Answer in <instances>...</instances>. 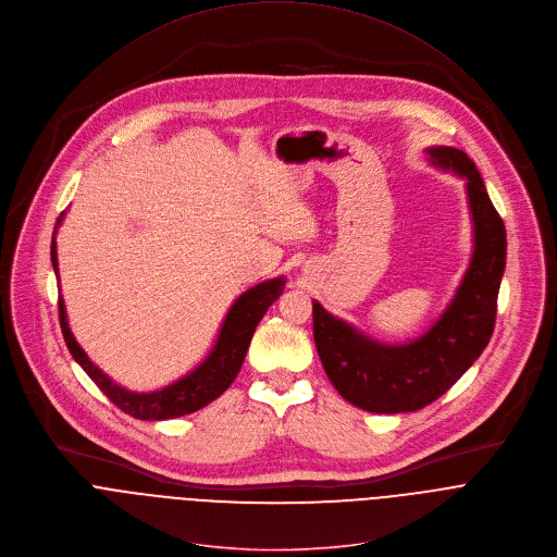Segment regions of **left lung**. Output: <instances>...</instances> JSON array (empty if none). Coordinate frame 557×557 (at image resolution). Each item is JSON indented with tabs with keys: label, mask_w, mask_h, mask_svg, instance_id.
<instances>
[{
	"label": "left lung",
	"mask_w": 557,
	"mask_h": 557,
	"mask_svg": "<svg viewBox=\"0 0 557 557\" xmlns=\"http://www.w3.org/2000/svg\"><path fill=\"white\" fill-rule=\"evenodd\" d=\"M429 161L466 181L474 232L470 264L450 304L418 338L385 343L312 301V332L334 389L369 413H409L444 396L481 356L494 332L507 236L474 161L459 148L431 146Z\"/></svg>",
	"instance_id": "1"
}]
</instances>
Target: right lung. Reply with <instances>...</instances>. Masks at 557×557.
Here are the masks:
<instances>
[{
	"label": "right lung",
	"mask_w": 557,
	"mask_h": 557,
	"mask_svg": "<svg viewBox=\"0 0 557 557\" xmlns=\"http://www.w3.org/2000/svg\"><path fill=\"white\" fill-rule=\"evenodd\" d=\"M63 216L65 212L57 221L54 236H52V251H50L57 277H59L57 230L61 227ZM284 286H286V277L280 275L245 290L227 310L210 354L193 369V372L154 392H131L117 385L115 381H111L96 362H91V358L85 354V349L78 345V341L70 330L63 297H59V317H61V330H63V338L67 343L70 354L85 369L87 376L98 385V389L124 413L137 420L161 422V420H172V418L195 413L230 389V385L236 381L240 367L245 362L251 336L260 319L267 314L269 306L282 295Z\"/></svg>",
	"instance_id": "1"
}]
</instances>
